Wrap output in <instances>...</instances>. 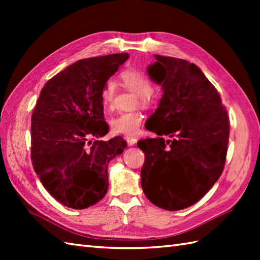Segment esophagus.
Wrapping results in <instances>:
<instances>
[{
	"mask_svg": "<svg viewBox=\"0 0 260 260\" xmlns=\"http://www.w3.org/2000/svg\"><path fill=\"white\" fill-rule=\"evenodd\" d=\"M126 142L128 146H134L137 143V140L134 139V137H126Z\"/></svg>",
	"mask_w": 260,
	"mask_h": 260,
	"instance_id": "1",
	"label": "esophagus"
}]
</instances>
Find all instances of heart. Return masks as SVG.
<instances>
[{
  "instance_id": "1",
  "label": "heart",
  "mask_w": 260,
  "mask_h": 260,
  "mask_svg": "<svg viewBox=\"0 0 260 260\" xmlns=\"http://www.w3.org/2000/svg\"><path fill=\"white\" fill-rule=\"evenodd\" d=\"M121 82L126 89L134 92L139 96V101L142 105H150L154 101V95L152 92L153 86L150 78L140 70H128L121 74ZM116 82L113 79H108L102 89V103L104 108L110 112L114 109L115 96H116ZM144 120V115L140 110L129 113H121L110 119V128L113 133L135 136L139 134L141 125Z\"/></svg>"
}]
</instances>
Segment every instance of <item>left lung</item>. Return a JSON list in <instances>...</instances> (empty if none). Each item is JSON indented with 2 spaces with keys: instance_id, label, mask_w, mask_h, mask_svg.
Returning a JSON list of instances; mask_svg holds the SVG:
<instances>
[{
  "instance_id": "1",
  "label": "left lung",
  "mask_w": 260,
  "mask_h": 260,
  "mask_svg": "<svg viewBox=\"0 0 260 260\" xmlns=\"http://www.w3.org/2000/svg\"><path fill=\"white\" fill-rule=\"evenodd\" d=\"M155 58L147 75L163 95L147 119L157 136L137 143L145 154L141 185L153 204L175 211L197 203L220 178L230 125L219 92L197 64Z\"/></svg>"
}]
</instances>
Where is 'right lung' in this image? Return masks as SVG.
<instances>
[{"label": "right lung", "instance_id": "obj_1", "mask_svg": "<svg viewBox=\"0 0 260 260\" xmlns=\"http://www.w3.org/2000/svg\"><path fill=\"white\" fill-rule=\"evenodd\" d=\"M128 53L81 59L43 86L31 118V159L47 191L63 206L86 209L108 190V163L126 147L120 136L103 137L102 89Z\"/></svg>", "mask_w": 260, "mask_h": 260}]
</instances>
